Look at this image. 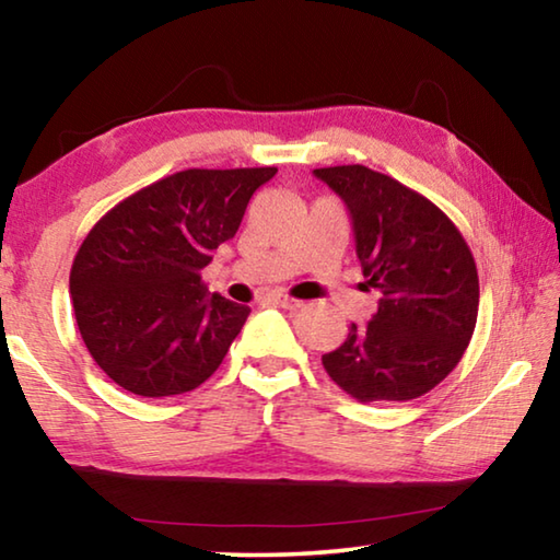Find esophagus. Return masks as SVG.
<instances>
[{
    "instance_id": "34e87169",
    "label": "esophagus",
    "mask_w": 560,
    "mask_h": 560,
    "mask_svg": "<svg viewBox=\"0 0 560 560\" xmlns=\"http://www.w3.org/2000/svg\"><path fill=\"white\" fill-rule=\"evenodd\" d=\"M269 301H273V303H279L281 308H289V311H299V308H303V301H296V299H289V296H283V293H273V296H269Z\"/></svg>"
}]
</instances>
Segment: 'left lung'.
Masks as SVG:
<instances>
[{"instance_id":"8db88e82","label":"left lung","mask_w":560,"mask_h":560,"mask_svg":"<svg viewBox=\"0 0 560 560\" xmlns=\"http://www.w3.org/2000/svg\"><path fill=\"white\" fill-rule=\"evenodd\" d=\"M346 202L368 287L381 291L365 326L350 324L324 368L360 402L430 393L467 350L479 311L477 264L438 205L365 165L314 170Z\"/></svg>"}]
</instances>
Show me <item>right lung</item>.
Returning a JSON list of instances; mask_svg holds the SVG:
<instances>
[{
  "instance_id": "obj_1",
  "label": "right lung",
  "mask_w": 560,
  "mask_h": 560,
  "mask_svg": "<svg viewBox=\"0 0 560 560\" xmlns=\"http://www.w3.org/2000/svg\"><path fill=\"white\" fill-rule=\"evenodd\" d=\"M277 167L183 170L138 189L93 224L71 267L81 338L122 390H195L240 336L249 306L207 293L200 271L240 230Z\"/></svg>"
}]
</instances>
